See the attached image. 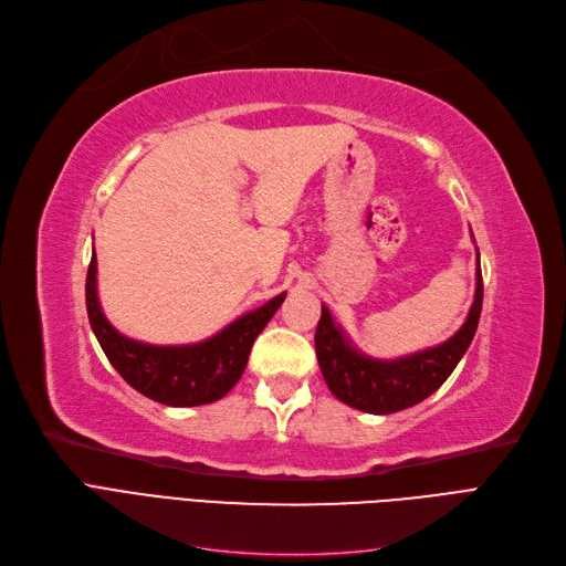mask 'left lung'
<instances>
[{
	"label": "left lung",
	"mask_w": 566,
	"mask_h": 566,
	"mask_svg": "<svg viewBox=\"0 0 566 566\" xmlns=\"http://www.w3.org/2000/svg\"><path fill=\"white\" fill-rule=\"evenodd\" d=\"M475 279V300L459 333L440 346L396 360H377L360 354L323 304L316 327V356L329 391L348 407L369 415H394L436 394L475 337L482 311L480 252Z\"/></svg>",
	"instance_id": "obj_1"
}]
</instances>
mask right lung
<instances>
[{"mask_svg":"<svg viewBox=\"0 0 566 566\" xmlns=\"http://www.w3.org/2000/svg\"><path fill=\"white\" fill-rule=\"evenodd\" d=\"M93 252L86 274V311L107 360L135 391L170 407H197L224 398L241 379L252 344L285 300V292H281L199 344L154 346L128 339L109 325L97 300Z\"/></svg>","mask_w":566,"mask_h":566,"instance_id":"right-lung-1","label":"right lung"}]
</instances>
